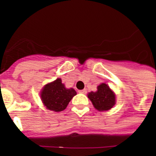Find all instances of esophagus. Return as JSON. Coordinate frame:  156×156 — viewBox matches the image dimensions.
Returning a JSON list of instances; mask_svg holds the SVG:
<instances>
[{"label":"esophagus","mask_w":156,"mask_h":156,"mask_svg":"<svg viewBox=\"0 0 156 156\" xmlns=\"http://www.w3.org/2000/svg\"><path fill=\"white\" fill-rule=\"evenodd\" d=\"M79 93H82V94H87V90H86V89H83V90H79Z\"/></svg>","instance_id":"1"}]
</instances>
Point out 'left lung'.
<instances>
[{
  "label": "left lung",
  "mask_w": 156,
  "mask_h": 156,
  "mask_svg": "<svg viewBox=\"0 0 156 156\" xmlns=\"http://www.w3.org/2000/svg\"><path fill=\"white\" fill-rule=\"evenodd\" d=\"M88 98L91 101L94 108L98 111L108 110L115 105V94L105 83L99 85L98 91L88 94Z\"/></svg>",
  "instance_id": "1"
}]
</instances>
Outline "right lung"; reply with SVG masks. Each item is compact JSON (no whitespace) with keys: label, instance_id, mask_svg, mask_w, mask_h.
Segmentation results:
<instances>
[{"label":"right lung","instance_id":"obj_1","mask_svg":"<svg viewBox=\"0 0 156 156\" xmlns=\"http://www.w3.org/2000/svg\"><path fill=\"white\" fill-rule=\"evenodd\" d=\"M76 94L74 89H66L62 83L61 79L48 83L41 92V99L44 105L49 110L55 112L63 111L71 99Z\"/></svg>","mask_w":156,"mask_h":156}]
</instances>
